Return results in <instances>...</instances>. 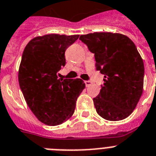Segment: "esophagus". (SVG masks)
<instances>
[{
    "label": "esophagus",
    "mask_w": 156,
    "mask_h": 156,
    "mask_svg": "<svg viewBox=\"0 0 156 156\" xmlns=\"http://www.w3.org/2000/svg\"><path fill=\"white\" fill-rule=\"evenodd\" d=\"M85 84H86V87H89L92 85V82L90 81H85Z\"/></svg>",
    "instance_id": "1"
}]
</instances>
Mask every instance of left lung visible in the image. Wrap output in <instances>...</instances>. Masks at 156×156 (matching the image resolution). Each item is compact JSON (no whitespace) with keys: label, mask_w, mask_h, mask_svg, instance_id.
Instances as JSON below:
<instances>
[{"label":"left lung","mask_w":156,"mask_h":156,"mask_svg":"<svg viewBox=\"0 0 156 156\" xmlns=\"http://www.w3.org/2000/svg\"><path fill=\"white\" fill-rule=\"evenodd\" d=\"M79 39L94 53L104 86L93 98L97 114L109 121L130 115L143 93L144 67L135 44L122 34L95 32Z\"/></svg>","instance_id":"1"}]
</instances>
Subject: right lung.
<instances>
[{
	"label": "right lung",
	"mask_w": 156,
	"mask_h": 156,
	"mask_svg": "<svg viewBox=\"0 0 156 156\" xmlns=\"http://www.w3.org/2000/svg\"><path fill=\"white\" fill-rule=\"evenodd\" d=\"M79 35L52 34L30 40L24 48L19 69V83L28 107L39 121L57 126L74 112L77 98L86 84L80 78L59 79L57 72L66 63L65 51Z\"/></svg>",
	"instance_id": "right-lung-1"
}]
</instances>
